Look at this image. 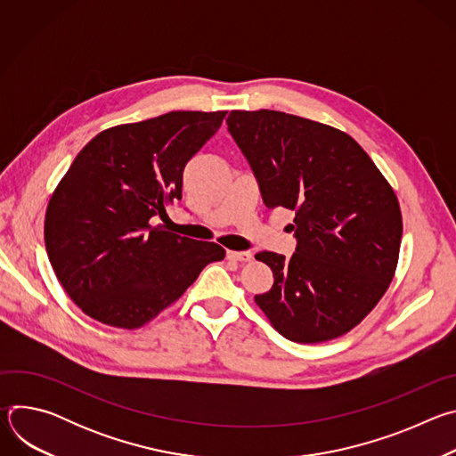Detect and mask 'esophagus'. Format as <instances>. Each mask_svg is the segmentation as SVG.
<instances>
[{
	"label": "esophagus",
	"instance_id": "obj_1",
	"mask_svg": "<svg viewBox=\"0 0 456 456\" xmlns=\"http://www.w3.org/2000/svg\"><path fill=\"white\" fill-rule=\"evenodd\" d=\"M227 257L232 259V262L247 264V262H250V259H252V254L245 252V250H227Z\"/></svg>",
	"mask_w": 456,
	"mask_h": 456
}]
</instances>
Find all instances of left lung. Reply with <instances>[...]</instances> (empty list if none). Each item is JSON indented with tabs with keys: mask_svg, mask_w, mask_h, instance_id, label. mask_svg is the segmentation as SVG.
I'll list each match as a JSON object with an SVG mask.
<instances>
[{
	"mask_svg": "<svg viewBox=\"0 0 456 456\" xmlns=\"http://www.w3.org/2000/svg\"><path fill=\"white\" fill-rule=\"evenodd\" d=\"M227 129L269 209L296 213V252H259L274 285L254 296L294 343L336 339L359 324L394 280L403 216L395 192L345 132L274 110L240 111Z\"/></svg>",
	"mask_w": 456,
	"mask_h": 456,
	"instance_id": "left-lung-1",
	"label": "left lung"
}]
</instances>
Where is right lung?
Here are the masks:
<instances>
[{
    "mask_svg": "<svg viewBox=\"0 0 456 456\" xmlns=\"http://www.w3.org/2000/svg\"><path fill=\"white\" fill-rule=\"evenodd\" d=\"M227 111H169L104 129L76 157L45 216L50 264L70 299L117 329H141L225 250L166 231L185 164Z\"/></svg>",
    "mask_w": 456,
    "mask_h": 456,
    "instance_id": "add662e5",
    "label": "right lung"
}]
</instances>
